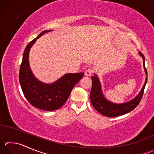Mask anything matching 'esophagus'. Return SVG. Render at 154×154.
Segmentation results:
<instances>
[{
    "instance_id": "34e87169",
    "label": "esophagus",
    "mask_w": 154,
    "mask_h": 154,
    "mask_svg": "<svg viewBox=\"0 0 154 154\" xmlns=\"http://www.w3.org/2000/svg\"><path fill=\"white\" fill-rule=\"evenodd\" d=\"M92 72H93L92 69H88L86 70V71H85V76H87V77L91 76V75H92Z\"/></svg>"
}]
</instances>
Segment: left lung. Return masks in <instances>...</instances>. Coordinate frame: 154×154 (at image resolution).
Here are the masks:
<instances>
[{
	"label": "left lung",
	"mask_w": 154,
	"mask_h": 154,
	"mask_svg": "<svg viewBox=\"0 0 154 154\" xmlns=\"http://www.w3.org/2000/svg\"><path fill=\"white\" fill-rule=\"evenodd\" d=\"M139 54L143 58V67H144V71L146 76H147V70L145 67V57L140 52H139ZM92 89L90 92V100L92 105L96 110L100 114H102L103 116L109 117V118H113V117L120 116L124 114L129 113L137 107L141 100L145 87L147 83V77H146L144 85L136 97L132 99L131 100L120 104L111 102L110 100H107L105 98V96L103 94L102 86H101V83L97 74L94 75V76L92 77Z\"/></svg>",
	"instance_id": "1"
}]
</instances>
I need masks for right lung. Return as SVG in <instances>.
Wrapping results in <instances>:
<instances>
[{"label":"right lung","mask_w":154,"mask_h":154,"mask_svg":"<svg viewBox=\"0 0 154 154\" xmlns=\"http://www.w3.org/2000/svg\"><path fill=\"white\" fill-rule=\"evenodd\" d=\"M51 31H43L28 44L23 55L19 73V82L25 98L32 106L48 111L60 108L66 103L72 88L84 75V72L66 73L51 83H43L35 77L29 64L30 48L38 38Z\"/></svg>","instance_id":"right-lung-1"}]
</instances>
